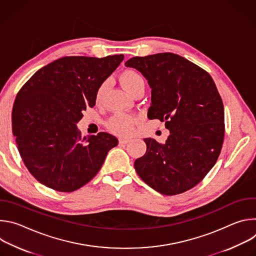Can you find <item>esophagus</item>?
<instances>
[{
    "mask_svg": "<svg viewBox=\"0 0 256 256\" xmlns=\"http://www.w3.org/2000/svg\"><path fill=\"white\" fill-rule=\"evenodd\" d=\"M120 144H128L130 142V138H118Z\"/></svg>",
    "mask_w": 256,
    "mask_h": 256,
    "instance_id": "34e87169",
    "label": "esophagus"
}]
</instances>
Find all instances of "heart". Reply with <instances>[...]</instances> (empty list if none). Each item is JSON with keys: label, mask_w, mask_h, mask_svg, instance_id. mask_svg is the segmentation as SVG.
<instances>
[{"label": "heart", "mask_w": 256, "mask_h": 256, "mask_svg": "<svg viewBox=\"0 0 256 256\" xmlns=\"http://www.w3.org/2000/svg\"><path fill=\"white\" fill-rule=\"evenodd\" d=\"M120 82L124 89L130 94L134 92L136 89L138 87L144 86V78L138 74V72L134 70H126L122 72V74L120 75ZM107 87V82H103L100 84V86L97 89L96 92V100L99 101L101 100L102 96L104 95V92ZM134 118L128 116V114H118L114 116H112L110 120H108L107 126L108 128L114 134H118L120 136H128L134 130Z\"/></svg>", "instance_id": "heart-1"}]
</instances>
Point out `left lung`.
<instances>
[{
    "instance_id": "1",
    "label": "left lung",
    "mask_w": 256,
    "mask_h": 256,
    "mask_svg": "<svg viewBox=\"0 0 256 256\" xmlns=\"http://www.w3.org/2000/svg\"><path fill=\"white\" fill-rule=\"evenodd\" d=\"M151 90L150 120H165V144L147 138L144 155L134 161L138 176L165 196L184 192L204 179L221 153L224 105L208 72L171 52L130 58Z\"/></svg>"
}]
</instances>
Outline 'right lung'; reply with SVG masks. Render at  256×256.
Masks as SVG:
<instances>
[{"mask_svg": "<svg viewBox=\"0 0 256 256\" xmlns=\"http://www.w3.org/2000/svg\"><path fill=\"white\" fill-rule=\"evenodd\" d=\"M64 56L38 70L18 92L12 130L29 172L62 192L79 190L98 173L118 138L107 132L82 138L77 124L94 107L96 92L124 60Z\"/></svg>", "mask_w": 256, "mask_h": 256, "instance_id": "right-lung-1", "label": "right lung"}]
</instances>
